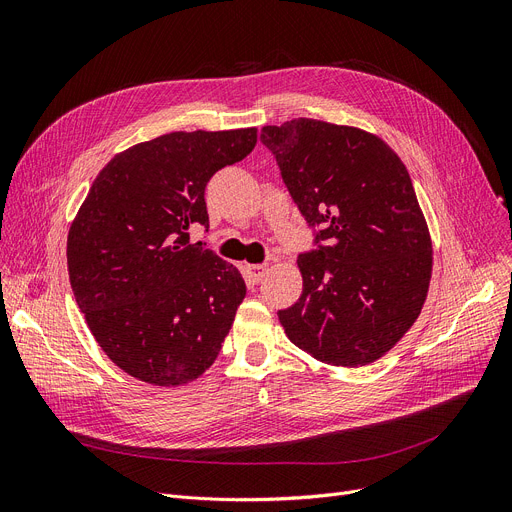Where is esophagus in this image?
Wrapping results in <instances>:
<instances>
[{
  "mask_svg": "<svg viewBox=\"0 0 512 512\" xmlns=\"http://www.w3.org/2000/svg\"><path fill=\"white\" fill-rule=\"evenodd\" d=\"M265 270H267V265L265 263H255V265H245V272H247V278L253 282V284H257L261 278H263V274H265Z\"/></svg>",
  "mask_w": 512,
  "mask_h": 512,
  "instance_id": "1",
  "label": "esophagus"
}]
</instances>
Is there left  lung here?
<instances>
[{
	"label": "left lung",
	"instance_id": "8db88e82",
	"mask_svg": "<svg viewBox=\"0 0 512 512\" xmlns=\"http://www.w3.org/2000/svg\"><path fill=\"white\" fill-rule=\"evenodd\" d=\"M292 201L313 230L303 294L278 311L292 344L338 367L380 359L415 324L432 240L411 176L373 134L311 118L263 126Z\"/></svg>",
	"mask_w": 512,
	"mask_h": 512
}]
</instances>
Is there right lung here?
<instances>
[{
    "mask_svg": "<svg viewBox=\"0 0 512 512\" xmlns=\"http://www.w3.org/2000/svg\"><path fill=\"white\" fill-rule=\"evenodd\" d=\"M257 128L170 132L116 155L68 232V274L89 330L122 371L153 386L188 384L218 357L245 280L188 245L209 228L205 186L245 159Z\"/></svg>",
    "mask_w": 512,
    "mask_h": 512,
    "instance_id": "obj_1",
    "label": "right lung"
}]
</instances>
